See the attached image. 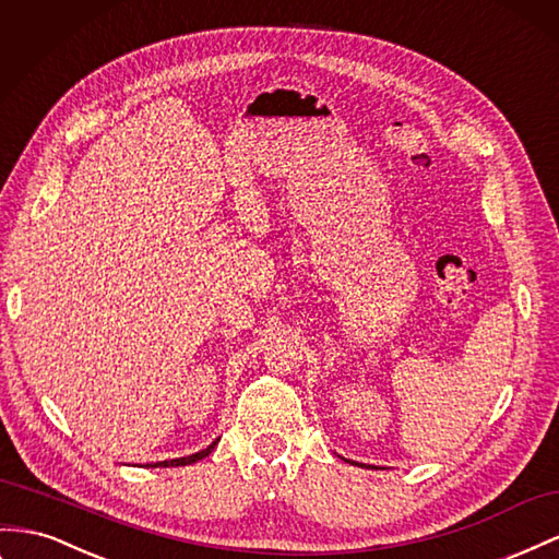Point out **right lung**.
<instances>
[{"label":"right lung","instance_id":"1","mask_svg":"<svg viewBox=\"0 0 559 559\" xmlns=\"http://www.w3.org/2000/svg\"><path fill=\"white\" fill-rule=\"evenodd\" d=\"M218 444V440L216 442H211L206 449H202V451H198V454H190V456H183V459H171V461H157L153 467H176V465H190V463H198V461H202V459H206L211 451H214V447Z\"/></svg>","mask_w":559,"mask_h":559}]
</instances>
